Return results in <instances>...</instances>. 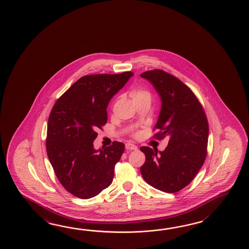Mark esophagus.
Masks as SVG:
<instances>
[{"instance_id": "1", "label": "esophagus", "mask_w": 249, "mask_h": 249, "mask_svg": "<svg viewBox=\"0 0 249 249\" xmlns=\"http://www.w3.org/2000/svg\"><path fill=\"white\" fill-rule=\"evenodd\" d=\"M125 148H126L127 150H136L138 148L137 146H135L134 144L126 143V144H125Z\"/></svg>"}]
</instances>
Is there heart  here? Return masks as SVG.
Masks as SVG:
<instances>
[{
  "label": "heart",
  "instance_id": "obj_1",
  "mask_svg": "<svg viewBox=\"0 0 249 249\" xmlns=\"http://www.w3.org/2000/svg\"><path fill=\"white\" fill-rule=\"evenodd\" d=\"M130 95L132 97V100L134 102L139 101H149L151 100V93L149 90L142 88V87H134L132 88V90H130ZM140 132H135L133 133V135L135 137L139 136Z\"/></svg>",
  "mask_w": 249,
  "mask_h": 249
}]
</instances>
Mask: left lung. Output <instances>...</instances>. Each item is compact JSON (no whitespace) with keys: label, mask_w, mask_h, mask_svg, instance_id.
Listing matches in <instances>:
<instances>
[{"label":"left lung","mask_w":249,"mask_h":249,"mask_svg":"<svg viewBox=\"0 0 249 249\" xmlns=\"http://www.w3.org/2000/svg\"><path fill=\"white\" fill-rule=\"evenodd\" d=\"M141 76L158 91L162 107L154 127V139L168 137L164 151L140 148L146 160L141 167L143 179L159 191L175 193L194 179L207 154L208 121L194 92L175 75L161 69L146 71Z\"/></svg>","instance_id":"8db88e82"}]
</instances>
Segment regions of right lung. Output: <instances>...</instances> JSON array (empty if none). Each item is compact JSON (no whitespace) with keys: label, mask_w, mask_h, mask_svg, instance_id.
I'll return each instance as SVG.
<instances>
[{"label":"right lung","mask_w":249,"mask_h":249,"mask_svg":"<svg viewBox=\"0 0 249 249\" xmlns=\"http://www.w3.org/2000/svg\"><path fill=\"white\" fill-rule=\"evenodd\" d=\"M132 75L131 71L85 75L58 98L50 113L48 158L61 185L79 198L97 196L112 183L124 144L113 142L96 150L93 141L107 121L108 102Z\"/></svg>","instance_id":"right-lung-1"}]
</instances>
